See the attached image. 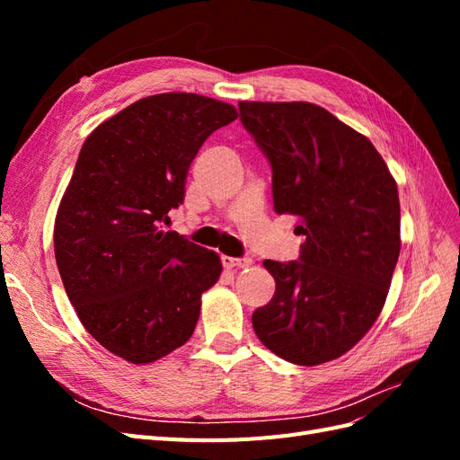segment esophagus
<instances>
[{
  "label": "esophagus",
  "instance_id": "1",
  "mask_svg": "<svg viewBox=\"0 0 460 460\" xmlns=\"http://www.w3.org/2000/svg\"><path fill=\"white\" fill-rule=\"evenodd\" d=\"M220 261H222V264H225L226 269H243V267H249V264H252V259H247V257H243V259H235V257H226V255H222V257H220Z\"/></svg>",
  "mask_w": 460,
  "mask_h": 460
}]
</instances>
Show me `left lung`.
I'll list each match as a JSON object with an SVG mask.
<instances>
[{
    "instance_id": "8db88e82",
    "label": "left lung",
    "mask_w": 460,
    "mask_h": 460,
    "mask_svg": "<svg viewBox=\"0 0 460 460\" xmlns=\"http://www.w3.org/2000/svg\"><path fill=\"white\" fill-rule=\"evenodd\" d=\"M240 120L272 166L278 215H296L299 261H264L272 299L252 320L289 363L351 349L382 313L399 259V193L368 137L307 102H240Z\"/></svg>"
}]
</instances>
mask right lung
<instances>
[{
  "label": "right lung",
  "mask_w": 460,
  "mask_h": 460,
  "mask_svg": "<svg viewBox=\"0 0 460 460\" xmlns=\"http://www.w3.org/2000/svg\"><path fill=\"white\" fill-rule=\"evenodd\" d=\"M235 119L211 97L157 93L102 122L80 149L55 217V261L80 323L128 363L184 345L222 272L215 252L164 225L203 142Z\"/></svg>",
  "instance_id": "add662e5"
}]
</instances>
